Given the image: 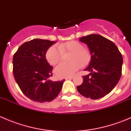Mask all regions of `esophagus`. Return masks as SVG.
Here are the masks:
<instances>
[{"instance_id":"obj_1","label":"esophagus","mask_w":131,"mask_h":131,"mask_svg":"<svg viewBox=\"0 0 131 131\" xmlns=\"http://www.w3.org/2000/svg\"><path fill=\"white\" fill-rule=\"evenodd\" d=\"M73 78V76H72V77H67L66 78V80H70V79H72Z\"/></svg>"}]
</instances>
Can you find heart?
I'll use <instances>...</instances> for the list:
<instances>
[{"label": "heart", "mask_w": 131, "mask_h": 131, "mask_svg": "<svg viewBox=\"0 0 131 131\" xmlns=\"http://www.w3.org/2000/svg\"><path fill=\"white\" fill-rule=\"evenodd\" d=\"M71 54L69 56V63H62L55 68V73L58 77H72L82 67H86L91 63L92 54L80 42L70 40L56 46H52L47 49L46 58L51 65H56L61 61L64 56Z\"/></svg>", "instance_id": "1"}]
</instances>
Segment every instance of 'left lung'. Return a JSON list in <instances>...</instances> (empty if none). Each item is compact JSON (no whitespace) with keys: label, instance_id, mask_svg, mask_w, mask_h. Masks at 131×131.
I'll return each instance as SVG.
<instances>
[{"label":"left lung","instance_id":"left-lung-1","mask_svg":"<svg viewBox=\"0 0 131 131\" xmlns=\"http://www.w3.org/2000/svg\"><path fill=\"white\" fill-rule=\"evenodd\" d=\"M88 45L92 59L85 70L90 74L83 76V82L77 87L80 94L97 100L109 94L116 86L122 75L123 58L112 41L97 34L80 38Z\"/></svg>","mask_w":131,"mask_h":131}]
</instances>
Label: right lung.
Returning a JSON list of instances; mask_svg holds the SVG:
<instances>
[{
	"label": "right lung",
	"mask_w": 131,
	"mask_h": 131,
	"mask_svg": "<svg viewBox=\"0 0 131 131\" xmlns=\"http://www.w3.org/2000/svg\"><path fill=\"white\" fill-rule=\"evenodd\" d=\"M54 41L35 39L25 42L14 53L13 72L16 82L23 94L34 101L49 102L56 98L64 80L52 81V67L46 53Z\"/></svg>",
	"instance_id": "right-lung-1"
}]
</instances>
